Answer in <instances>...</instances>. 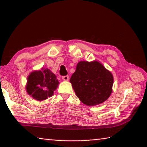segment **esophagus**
Here are the masks:
<instances>
[{"label": "esophagus", "mask_w": 147, "mask_h": 147, "mask_svg": "<svg viewBox=\"0 0 147 147\" xmlns=\"http://www.w3.org/2000/svg\"><path fill=\"white\" fill-rule=\"evenodd\" d=\"M62 79L63 80L65 81H68L69 79V76L68 75H66V76H63L62 77Z\"/></svg>", "instance_id": "esophagus-1"}]
</instances>
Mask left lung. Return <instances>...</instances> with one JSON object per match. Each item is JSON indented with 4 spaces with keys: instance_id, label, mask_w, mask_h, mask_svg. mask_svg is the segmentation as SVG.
<instances>
[{
    "instance_id": "left-lung-1",
    "label": "left lung",
    "mask_w": 147,
    "mask_h": 147,
    "mask_svg": "<svg viewBox=\"0 0 147 147\" xmlns=\"http://www.w3.org/2000/svg\"><path fill=\"white\" fill-rule=\"evenodd\" d=\"M70 82L81 102L87 106L104 102L112 92L113 77L97 61H80Z\"/></svg>"
}]
</instances>
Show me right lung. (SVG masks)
I'll use <instances>...</instances> for the list:
<instances>
[{
	"label": "right lung",
	"mask_w": 147,
	"mask_h": 147,
	"mask_svg": "<svg viewBox=\"0 0 147 147\" xmlns=\"http://www.w3.org/2000/svg\"><path fill=\"white\" fill-rule=\"evenodd\" d=\"M58 84L55 74L47 68H42L41 70L33 71L29 74L26 89L29 95L41 101L53 96Z\"/></svg>",
	"instance_id": "1"
}]
</instances>
